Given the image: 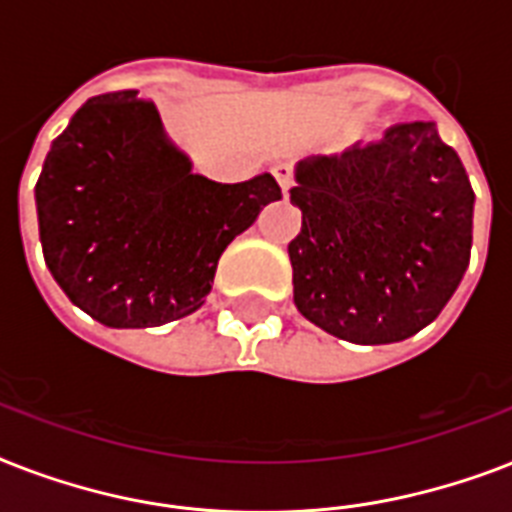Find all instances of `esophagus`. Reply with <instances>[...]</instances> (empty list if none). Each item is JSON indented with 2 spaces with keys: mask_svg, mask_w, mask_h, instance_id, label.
Returning a JSON list of instances; mask_svg holds the SVG:
<instances>
[{
  "mask_svg": "<svg viewBox=\"0 0 512 512\" xmlns=\"http://www.w3.org/2000/svg\"><path fill=\"white\" fill-rule=\"evenodd\" d=\"M271 172H273V177H276V183L281 185V193L287 196L289 188H292V183H295V177H292V167H289V164H276Z\"/></svg>",
  "mask_w": 512,
  "mask_h": 512,
  "instance_id": "1",
  "label": "esophagus"
}]
</instances>
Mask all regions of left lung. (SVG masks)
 <instances>
[{
  "label": "left lung",
  "mask_w": 512,
  "mask_h": 512,
  "mask_svg": "<svg viewBox=\"0 0 512 512\" xmlns=\"http://www.w3.org/2000/svg\"><path fill=\"white\" fill-rule=\"evenodd\" d=\"M303 228L289 241L295 305L356 345L401 342L452 300L470 263L468 172L433 122L295 167Z\"/></svg>",
  "instance_id": "1"
}]
</instances>
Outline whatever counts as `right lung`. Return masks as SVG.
<instances>
[{
    "instance_id": "add662e5",
    "label": "right lung",
    "mask_w": 512,
    "mask_h": 512,
    "mask_svg": "<svg viewBox=\"0 0 512 512\" xmlns=\"http://www.w3.org/2000/svg\"><path fill=\"white\" fill-rule=\"evenodd\" d=\"M44 263L66 297L111 329L162 327L199 311L217 260L260 209L273 175L215 183L164 132L138 90L84 103L36 180Z\"/></svg>"
}]
</instances>
